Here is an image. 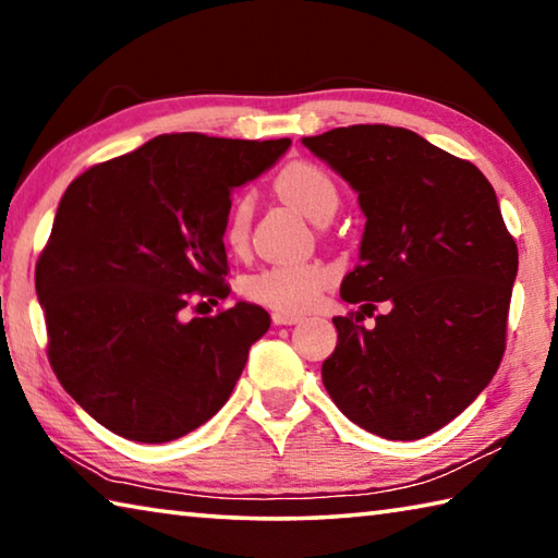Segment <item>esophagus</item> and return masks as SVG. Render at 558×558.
I'll use <instances>...</instances> for the list:
<instances>
[{"mask_svg":"<svg viewBox=\"0 0 558 558\" xmlns=\"http://www.w3.org/2000/svg\"><path fill=\"white\" fill-rule=\"evenodd\" d=\"M300 315H288V313H276L272 315V325H298Z\"/></svg>","mask_w":558,"mask_h":558,"instance_id":"34e87169","label":"esophagus"}]
</instances>
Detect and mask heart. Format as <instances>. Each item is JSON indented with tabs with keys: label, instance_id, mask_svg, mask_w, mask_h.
<instances>
[{
	"label": "heart",
	"instance_id": "heart-1",
	"mask_svg": "<svg viewBox=\"0 0 558 558\" xmlns=\"http://www.w3.org/2000/svg\"><path fill=\"white\" fill-rule=\"evenodd\" d=\"M276 189L282 199L295 204L298 209L313 221H325L337 211L339 186L325 167L307 159H298L280 169ZM253 199L248 194L235 196L223 226V243L233 253H241L248 245ZM332 280V272L325 263H278L245 278L243 290L253 302H260L278 313H305L323 295Z\"/></svg>",
	"mask_w": 558,
	"mask_h": 558
}]
</instances>
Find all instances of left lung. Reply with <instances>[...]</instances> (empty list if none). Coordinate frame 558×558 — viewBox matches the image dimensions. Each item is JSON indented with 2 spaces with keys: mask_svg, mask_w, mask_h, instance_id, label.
Wrapping results in <instances>:
<instances>
[{
  "mask_svg": "<svg viewBox=\"0 0 558 558\" xmlns=\"http://www.w3.org/2000/svg\"><path fill=\"white\" fill-rule=\"evenodd\" d=\"M359 194V266L342 280L362 313L335 317L323 384L337 409L389 440L450 423L505 354L517 243L493 184L411 130L349 125L302 137ZM376 301L390 313L363 327Z\"/></svg>",
  "mask_w": 558,
  "mask_h": 558,
  "instance_id": "left-lung-1",
  "label": "left lung"
}]
</instances>
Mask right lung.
<instances>
[{"instance_id":"right-lung-1","label":"right lung","mask_w":558,"mask_h":558,"mask_svg":"<svg viewBox=\"0 0 558 558\" xmlns=\"http://www.w3.org/2000/svg\"><path fill=\"white\" fill-rule=\"evenodd\" d=\"M288 147V137L172 132L90 167L65 189L36 263V295L51 369L100 426L169 442L229 401L270 315L251 302L214 317L184 319V310L231 292L223 280L231 192Z\"/></svg>"}]
</instances>
